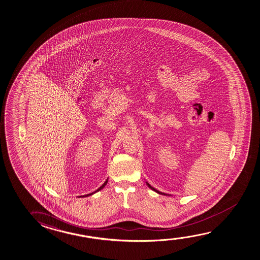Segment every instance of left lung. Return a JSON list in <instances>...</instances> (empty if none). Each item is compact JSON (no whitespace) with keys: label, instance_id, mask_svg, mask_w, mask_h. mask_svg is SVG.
I'll use <instances>...</instances> for the list:
<instances>
[{"label":"left lung","instance_id":"1","mask_svg":"<svg viewBox=\"0 0 260 260\" xmlns=\"http://www.w3.org/2000/svg\"><path fill=\"white\" fill-rule=\"evenodd\" d=\"M146 183H147V186H148V187H149V188H150L151 189H152V190H154V191L157 192L158 194H162V195H167V194H166V193H162V192H160L159 191V190H157V189H155V188H153V187H152V186H151V185L149 184L148 182H146Z\"/></svg>","mask_w":260,"mask_h":260}]
</instances>
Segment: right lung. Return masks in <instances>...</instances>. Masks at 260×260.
<instances>
[{
	"label": "right lung",
	"mask_w": 260,
	"mask_h": 260,
	"mask_svg": "<svg viewBox=\"0 0 260 260\" xmlns=\"http://www.w3.org/2000/svg\"><path fill=\"white\" fill-rule=\"evenodd\" d=\"M107 181H106V182H105V183H104V184L102 185V186H101V187H100V188H98V189H96V190H95V191L93 192V193H90V194H87V195H85V196H83V197L90 196V195H93V194H94V193H95V192H98V191H99V190H101L102 188H105V186H106V183H107ZM81 197H82V196H80V198H81Z\"/></svg>",
	"instance_id": "obj_1"
}]
</instances>
